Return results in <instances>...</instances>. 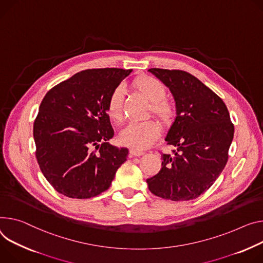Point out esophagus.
I'll list each match as a JSON object with an SVG mask.
<instances>
[{
	"label": "esophagus",
	"mask_w": 263,
	"mask_h": 263,
	"mask_svg": "<svg viewBox=\"0 0 263 263\" xmlns=\"http://www.w3.org/2000/svg\"><path fill=\"white\" fill-rule=\"evenodd\" d=\"M130 154H131V156H140V155L145 154V151L136 149V148H131L130 149Z\"/></svg>",
	"instance_id": "34e87169"
}]
</instances>
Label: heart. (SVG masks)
I'll list each match as a JSON object with an SVG mask.
<instances>
[{"instance_id":"obj_1","label":"heart","mask_w":263,"mask_h":263,"mask_svg":"<svg viewBox=\"0 0 263 263\" xmlns=\"http://www.w3.org/2000/svg\"><path fill=\"white\" fill-rule=\"evenodd\" d=\"M135 87L151 102V110L164 123H170L175 116L174 105L165 100L164 86L152 77H145L135 82ZM124 89L116 87L107 102V113L113 121H121L123 117ZM161 132L160 124L155 119H147L142 122H130L121 132V141L125 145L142 149L146 148L159 136Z\"/></svg>"}]
</instances>
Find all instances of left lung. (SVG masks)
<instances>
[{"instance_id":"left-lung-1","label":"left lung","mask_w":263,"mask_h":263,"mask_svg":"<svg viewBox=\"0 0 263 263\" xmlns=\"http://www.w3.org/2000/svg\"><path fill=\"white\" fill-rule=\"evenodd\" d=\"M173 94L176 117L164 140L174 147L161 155V169L147 179L151 193L173 201L192 200L224 169L234 125L223 101L197 78L182 70L151 68Z\"/></svg>"}]
</instances>
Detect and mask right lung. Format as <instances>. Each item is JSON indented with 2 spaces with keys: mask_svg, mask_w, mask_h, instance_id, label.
Returning a JSON list of instances; mask_svg holds the SVG:
<instances>
[{
  "mask_svg": "<svg viewBox=\"0 0 263 263\" xmlns=\"http://www.w3.org/2000/svg\"><path fill=\"white\" fill-rule=\"evenodd\" d=\"M131 69H87L50 89L33 124L35 156L59 193L78 199L98 196L111 185L128 156L114 135L107 102Z\"/></svg>",
  "mask_w": 263,
  "mask_h": 263,
  "instance_id": "obj_1",
  "label": "right lung"
}]
</instances>
